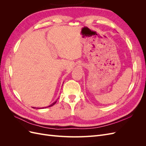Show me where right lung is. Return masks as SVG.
<instances>
[{"mask_svg": "<svg viewBox=\"0 0 146 146\" xmlns=\"http://www.w3.org/2000/svg\"><path fill=\"white\" fill-rule=\"evenodd\" d=\"M57 100H58V99H56V100L55 102H53L51 105H50L49 106H47V107H45V108H47V107H52V106H53V105H55V104H56V101H57ZM33 108H36V107H33ZM38 108V109H39H39H40V108L41 109V108H44L42 107V108Z\"/></svg>", "mask_w": 146, "mask_h": 146, "instance_id": "1", "label": "right lung"}]
</instances>
